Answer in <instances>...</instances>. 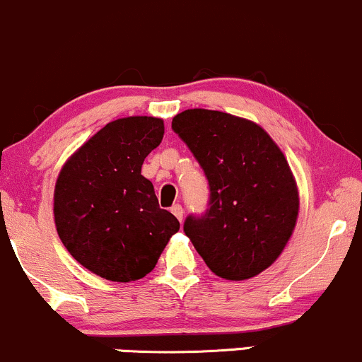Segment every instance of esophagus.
<instances>
[{"label":"esophagus","mask_w":362,"mask_h":362,"mask_svg":"<svg viewBox=\"0 0 362 362\" xmlns=\"http://www.w3.org/2000/svg\"><path fill=\"white\" fill-rule=\"evenodd\" d=\"M170 212H173L174 215H176V218L177 221H182V206L180 205V203H176V205H173L170 206Z\"/></svg>","instance_id":"1"}]
</instances>
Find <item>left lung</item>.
<instances>
[{
	"instance_id": "1",
	"label": "left lung",
	"mask_w": 362,
	"mask_h": 362,
	"mask_svg": "<svg viewBox=\"0 0 362 362\" xmlns=\"http://www.w3.org/2000/svg\"><path fill=\"white\" fill-rule=\"evenodd\" d=\"M173 129L192 150L210 186L206 212L185 221V234L210 270L245 280L269 269L291 239L299 193L282 150L253 121L186 109Z\"/></svg>"
}]
</instances>
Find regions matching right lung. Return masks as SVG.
I'll list each match as a JSON object with an SVG mask.
<instances>
[{
  "label": "right lung",
  "instance_id": "add662e5",
  "mask_svg": "<svg viewBox=\"0 0 362 362\" xmlns=\"http://www.w3.org/2000/svg\"><path fill=\"white\" fill-rule=\"evenodd\" d=\"M164 121L129 116L111 121L64 162L54 188V222L80 265L112 282L153 270L180 222L160 209L141 176L145 157L160 145Z\"/></svg>",
  "mask_w": 362,
  "mask_h": 362
}]
</instances>
